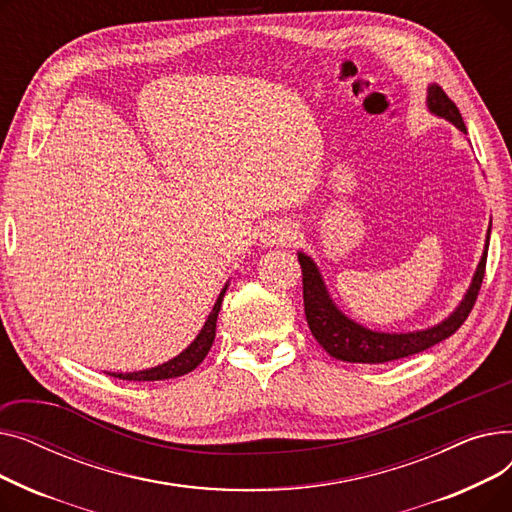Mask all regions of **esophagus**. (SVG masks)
<instances>
[{"mask_svg": "<svg viewBox=\"0 0 512 512\" xmlns=\"http://www.w3.org/2000/svg\"><path fill=\"white\" fill-rule=\"evenodd\" d=\"M292 240V232L286 226H272L267 228L263 242L265 245H284V242Z\"/></svg>", "mask_w": 512, "mask_h": 512, "instance_id": "34e87169", "label": "esophagus"}]
</instances>
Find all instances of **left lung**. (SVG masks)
Listing matches in <instances>:
<instances>
[{
    "mask_svg": "<svg viewBox=\"0 0 512 512\" xmlns=\"http://www.w3.org/2000/svg\"><path fill=\"white\" fill-rule=\"evenodd\" d=\"M427 107L429 112L452 122L461 132L467 134V126L463 122L459 107L454 105V101L444 93L440 85H432L427 89ZM488 247H490V230L486 240V251L481 255L471 286L461 305L454 309V313L448 315L442 324L434 328L407 332V334L373 332L357 324V321L348 319L330 299L324 278H321L313 259L307 257L305 253H299V263L303 270V301H305V315H307L309 330L315 336V340L324 346V351L330 357L346 363H388V361L405 359L421 351H427L429 346L446 340L465 324V319L469 317L477 301L483 274H486Z\"/></svg>",
    "mask_w": 512,
    "mask_h": 512,
    "instance_id": "left-lung-1",
    "label": "left lung"
}]
</instances>
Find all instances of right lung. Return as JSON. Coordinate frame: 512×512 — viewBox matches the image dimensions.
Here are the masks:
<instances>
[{
	"instance_id": "add662e5",
	"label": "right lung",
	"mask_w": 512,
	"mask_h": 512,
	"mask_svg": "<svg viewBox=\"0 0 512 512\" xmlns=\"http://www.w3.org/2000/svg\"><path fill=\"white\" fill-rule=\"evenodd\" d=\"M228 284L222 288L218 301H215L203 330L199 332V336L191 342V346L182 351L178 357H174L172 361L164 363V365H157L145 371H132V373H110L114 378L120 380H128V382H157V380H170V378H178V375H184L188 371H193L209 353V348L213 344L215 338V321H218V313L222 307V299L226 294Z\"/></svg>"
}]
</instances>
